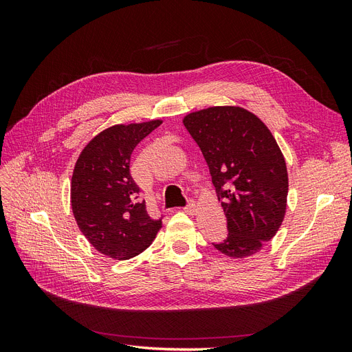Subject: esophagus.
<instances>
[{
	"label": "esophagus",
	"instance_id": "esophagus-1",
	"mask_svg": "<svg viewBox=\"0 0 352 352\" xmlns=\"http://www.w3.org/2000/svg\"><path fill=\"white\" fill-rule=\"evenodd\" d=\"M195 210H197V206H195V202H194L192 199H188V202H186V206L184 207V211H185V212H188V214H194V212H195Z\"/></svg>",
	"mask_w": 352,
	"mask_h": 352
}]
</instances>
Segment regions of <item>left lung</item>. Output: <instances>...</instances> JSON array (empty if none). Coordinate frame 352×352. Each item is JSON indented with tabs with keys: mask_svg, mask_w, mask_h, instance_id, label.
Returning <instances> with one entry per match:
<instances>
[{
	"mask_svg": "<svg viewBox=\"0 0 352 352\" xmlns=\"http://www.w3.org/2000/svg\"><path fill=\"white\" fill-rule=\"evenodd\" d=\"M184 124L226 212L228 236L212 245L229 257H248L276 235L285 216L287 173L279 146L257 116L239 107L190 113Z\"/></svg>",
	"mask_w": 352,
	"mask_h": 352,
	"instance_id": "1",
	"label": "left lung"
}]
</instances>
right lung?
<instances>
[{
    "instance_id": "add662e5",
    "label": "right lung",
    "mask_w": 352,
    "mask_h": 352,
    "mask_svg": "<svg viewBox=\"0 0 352 352\" xmlns=\"http://www.w3.org/2000/svg\"><path fill=\"white\" fill-rule=\"evenodd\" d=\"M162 124L109 127L85 146L72 176V208L79 229L95 250L127 260L150 247L163 214L153 219L131 175V155L145 136Z\"/></svg>"
}]
</instances>
